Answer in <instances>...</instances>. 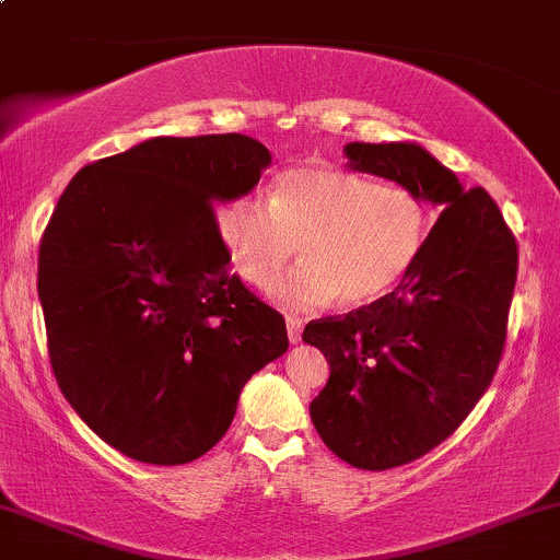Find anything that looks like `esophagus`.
<instances>
[{
	"label": "esophagus",
	"instance_id": "1",
	"mask_svg": "<svg viewBox=\"0 0 560 560\" xmlns=\"http://www.w3.org/2000/svg\"><path fill=\"white\" fill-rule=\"evenodd\" d=\"M287 335H290V342H300V337H303V318L287 316Z\"/></svg>",
	"mask_w": 560,
	"mask_h": 560
}]
</instances>
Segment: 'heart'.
Wrapping results in <instances>:
<instances>
[{
	"mask_svg": "<svg viewBox=\"0 0 560 560\" xmlns=\"http://www.w3.org/2000/svg\"><path fill=\"white\" fill-rule=\"evenodd\" d=\"M233 270L268 287L300 249L303 262L276 281L290 308H316L337 294L370 305L396 290L420 260L430 233L425 201L355 172L300 167L276 177L270 201L244 196L218 212Z\"/></svg>",
	"mask_w": 560,
	"mask_h": 560,
	"instance_id": "b5f03b06",
	"label": "heart"
}]
</instances>
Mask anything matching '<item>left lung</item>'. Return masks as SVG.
<instances>
[{"label":"left lung","mask_w":560,"mask_h":560,"mask_svg":"<svg viewBox=\"0 0 560 560\" xmlns=\"http://www.w3.org/2000/svg\"><path fill=\"white\" fill-rule=\"evenodd\" d=\"M346 156L444 207L396 290L303 331L329 364L311 401L322 441L353 468L388 470L450 439L487 393L505 350L518 244L487 190H465L422 145L348 143Z\"/></svg>","instance_id":"left-lung-1"}]
</instances>
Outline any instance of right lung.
<instances>
[{"label":"right lung","instance_id":"add662e5","mask_svg":"<svg viewBox=\"0 0 560 560\" xmlns=\"http://www.w3.org/2000/svg\"><path fill=\"white\" fill-rule=\"evenodd\" d=\"M270 164L247 135L151 138L73 175L39 244L50 364L108 446L183 465L218 444L238 393L290 340L218 233L214 205Z\"/></svg>","mask_w":560,"mask_h":560}]
</instances>
